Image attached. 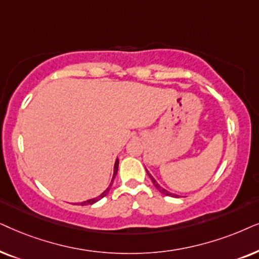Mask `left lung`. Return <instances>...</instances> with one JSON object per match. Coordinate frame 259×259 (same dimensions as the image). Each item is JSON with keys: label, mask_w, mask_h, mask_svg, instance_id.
<instances>
[{"label": "left lung", "mask_w": 259, "mask_h": 259, "mask_svg": "<svg viewBox=\"0 0 259 259\" xmlns=\"http://www.w3.org/2000/svg\"><path fill=\"white\" fill-rule=\"evenodd\" d=\"M146 170H147V169H146ZM147 173H148V175H149V178L151 179V182H153V184H154V186H155V187H156V189H157V191H158V192H160V193H162V194H163V195H167V196H174V198H178V196H179V195H177V194H174V193H170V192L165 191V189H164L163 187H161V186L157 184V181H156V180H155V179H154L153 177H151V175L149 174V171H148V170H147Z\"/></svg>", "instance_id": "left-lung-1"}]
</instances>
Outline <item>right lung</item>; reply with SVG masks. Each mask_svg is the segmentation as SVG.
Returning <instances> with one entry per match:
<instances>
[{
    "mask_svg": "<svg viewBox=\"0 0 259 259\" xmlns=\"http://www.w3.org/2000/svg\"><path fill=\"white\" fill-rule=\"evenodd\" d=\"M117 170H118V158H117L116 160V162H115V167H113V177H112V180H111V184H110V186L108 188L105 189L104 192L102 193L101 195L99 196H97V198H95V199H90V200H86V201H82V202H79V204H80L81 206H85V205H92V204H95V202H97L98 200H101V199H103L104 198V196L108 194L109 193V191H110V188H111V186H112V182H113V179L116 178V175H117Z\"/></svg>",
    "mask_w": 259,
    "mask_h": 259,
    "instance_id": "right-lung-1",
    "label": "right lung"
}]
</instances>
